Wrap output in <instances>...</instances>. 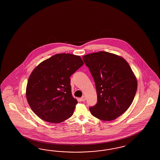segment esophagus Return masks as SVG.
Segmentation results:
<instances>
[{"label": "esophagus", "instance_id": "esophagus-1", "mask_svg": "<svg viewBox=\"0 0 160 160\" xmlns=\"http://www.w3.org/2000/svg\"><path fill=\"white\" fill-rule=\"evenodd\" d=\"M81 100L82 102H85L86 101V97L84 96H82V98H81Z\"/></svg>", "mask_w": 160, "mask_h": 160}]
</instances>
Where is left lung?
<instances>
[{
	"label": "left lung",
	"instance_id": "1",
	"mask_svg": "<svg viewBox=\"0 0 160 160\" xmlns=\"http://www.w3.org/2000/svg\"><path fill=\"white\" fill-rule=\"evenodd\" d=\"M82 59L97 91V104L89 108L92 114L102 121L116 119L131 106L137 89L130 65L121 56L102 51L83 56Z\"/></svg>",
	"mask_w": 160,
	"mask_h": 160
}]
</instances>
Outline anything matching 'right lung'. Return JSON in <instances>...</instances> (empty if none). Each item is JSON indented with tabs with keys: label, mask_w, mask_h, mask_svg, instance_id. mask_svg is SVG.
Masks as SVG:
<instances>
[{
	"label": "right lung",
	"mask_w": 160,
	"mask_h": 160,
	"mask_svg": "<svg viewBox=\"0 0 160 160\" xmlns=\"http://www.w3.org/2000/svg\"><path fill=\"white\" fill-rule=\"evenodd\" d=\"M83 64L79 56L56 54L35 68L28 79L26 96L39 118L60 123L73 115L78 101L72 94L70 77Z\"/></svg>",
	"instance_id": "1"
}]
</instances>
